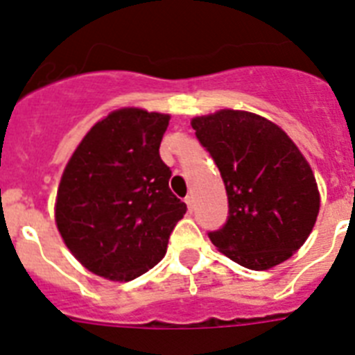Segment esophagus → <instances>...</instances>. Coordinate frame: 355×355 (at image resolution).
<instances>
[{
    "instance_id": "1",
    "label": "esophagus",
    "mask_w": 355,
    "mask_h": 355,
    "mask_svg": "<svg viewBox=\"0 0 355 355\" xmlns=\"http://www.w3.org/2000/svg\"><path fill=\"white\" fill-rule=\"evenodd\" d=\"M184 202H187L188 209H190V211H192V209H193V197H192V196H188L187 199H184Z\"/></svg>"
}]
</instances>
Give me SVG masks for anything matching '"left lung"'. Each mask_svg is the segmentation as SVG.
Wrapping results in <instances>:
<instances>
[{
	"instance_id": "8db88e82",
	"label": "left lung",
	"mask_w": 355,
	"mask_h": 355,
	"mask_svg": "<svg viewBox=\"0 0 355 355\" xmlns=\"http://www.w3.org/2000/svg\"><path fill=\"white\" fill-rule=\"evenodd\" d=\"M196 137L218 167L227 193L225 224L208 236L250 270L286 261L302 247L320 209L309 163L274 122L220 110L192 119Z\"/></svg>"
}]
</instances>
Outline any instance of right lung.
Returning a JSON list of instances; mask_svg holds the SVG:
<instances>
[{"label": "right lung", "mask_w": 355, "mask_h": 355, "mask_svg": "<svg viewBox=\"0 0 355 355\" xmlns=\"http://www.w3.org/2000/svg\"><path fill=\"white\" fill-rule=\"evenodd\" d=\"M168 115L124 108L99 121L74 150L56 193L58 231L96 275L131 281L167 252L187 205L159 158Z\"/></svg>", "instance_id": "obj_1"}]
</instances>
